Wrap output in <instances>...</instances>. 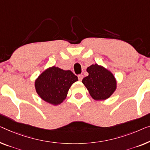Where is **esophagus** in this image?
I'll return each instance as SVG.
<instances>
[{
	"label": "esophagus",
	"instance_id": "1",
	"mask_svg": "<svg viewBox=\"0 0 150 150\" xmlns=\"http://www.w3.org/2000/svg\"><path fill=\"white\" fill-rule=\"evenodd\" d=\"M78 77H79V79L80 81H81V80H82V79H83V75L79 74V76H78Z\"/></svg>",
	"mask_w": 150,
	"mask_h": 150
}]
</instances>
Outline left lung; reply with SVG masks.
Listing matches in <instances>:
<instances>
[{"instance_id": "obj_1", "label": "left lung", "mask_w": 150, "mask_h": 150, "mask_svg": "<svg viewBox=\"0 0 150 150\" xmlns=\"http://www.w3.org/2000/svg\"><path fill=\"white\" fill-rule=\"evenodd\" d=\"M88 73L82 82L91 97L95 101L105 100L110 97L117 88L114 74L103 66L95 64L86 68Z\"/></svg>"}]
</instances>
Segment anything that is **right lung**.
Wrapping results in <instances>:
<instances>
[{
  "instance_id": "right-lung-1",
  "label": "right lung",
  "mask_w": 150,
  "mask_h": 150,
  "mask_svg": "<svg viewBox=\"0 0 150 150\" xmlns=\"http://www.w3.org/2000/svg\"><path fill=\"white\" fill-rule=\"evenodd\" d=\"M76 81L78 77L72 71L53 66L47 68L36 79L34 87L41 99L57 105L66 99L68 91Z\"/></svg>"
}]
</instances>
